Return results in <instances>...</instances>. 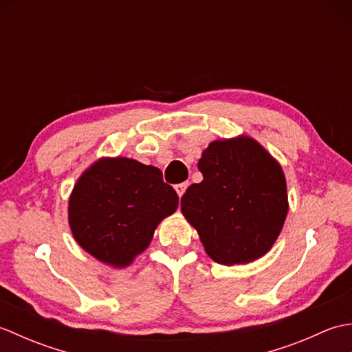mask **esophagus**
<instances>
[{
    "label": "esophagus",
    "mask_w": 352,
    "mask_h": 352,
    "mask_svg": "<svg viewBox=\"0 0 352 352\" xmlns=\"http://www.w3.org/2000/svg\"><path fill=\"white\" fill-rule=\"evenodd\" d=\"M188 186H189V183H180V184H175V190H177V193H178V197H183V193L186 192V189H188Z\"/></svg>",
    "instance_id": "34e87169"
}]
</instances>
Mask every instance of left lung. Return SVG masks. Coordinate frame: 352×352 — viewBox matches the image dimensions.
I'll use <instances>...</instances> for the list:
<instances>
[{"label": "left lung", "mask_w": 352, "mask_h": 352, "mask_svg": "<svg viewBox=\"0 0 352 352\" xmlns=\"http://www.w3.org/2000/svg\"><path fill=\"white\" fill-rule=\"evenodd\" d=\"M203 182L182 197V212L208 256L222 265L250 263L266 254L287 214L283 169L251 138L214 140L198 162Z\"/></svg>", "instance_id": "1"}]
</instances>
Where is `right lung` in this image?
<instances>
[{
	"mask_svg": "<svg viewBox=\"0 0 352 352\" xmlns=\"http://www.w3.org/2000/svg\"><path fill=\"white\" fill-rule=\"evenodd\" d=\"M177 207V192L159 168L125 157L101 159L74 186L69 226L81 248L124 267L146 250L155 227Z\"/></svg>",
	"mask_w": 352,
	"mask_h": 352,
	"instance_id": "obj_1",
	"label": "right lung"
}]
</instances>
